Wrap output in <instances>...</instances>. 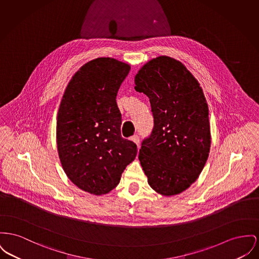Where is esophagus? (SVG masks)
Returning <instances> with one entry per match:
<instances>
[{
    "label": "esophagus",
    "mask_w": 259,
    "mask_h": 259,
    "mask_svg": "<svg viewBox=\"0 0 259 259\" xmlns=\"http://www.w3.org/2000/svg\"><path fill=\"white\" fill-rule=\"evenodd\" d=\"M131 140L137 145L138 148H139V146H140V137L138 135H134L133 137L131 138Z\"/></svg>",
    "instance_id": "1"
}]
</instances>
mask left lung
Masks as SVG:
<instances>
[{"label": "left lung", "mask_w": 259, "mask_h": 259, "mask_svg": "<svg viewBox=\"0 0 259 259\" xmlns=\"http://www.w3.org/2000/svg\"><path fill=\"white\" fill-rule=\"evenodd\" d=\"M135 84V90L150 99L154 123L140 149L141 165L155 192L178 195L198 179L209 154L205 97L182 62L166 56L147 62Z\"/></svg>", "instance_id": "1"}]
</instances>
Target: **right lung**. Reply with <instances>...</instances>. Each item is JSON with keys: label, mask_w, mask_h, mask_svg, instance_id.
<instances>
[{"label": "right lung", "mask_w": 259, "mask_h": 259, "mask_svg": "<svg viewBox=\"0 0 259 259\" xmlns=\"http://www.w3.org/2000/svg\"><path fill=\"white\" fill-rule=\"evenodd\" d=\"M130 65L111 58L85 63L62 96L57 119V145L69 180L93 195L114 189L137 155V146L121 137L117 92Z\"/></svg>", "instance_id": "add662e5"}]
</instances>
